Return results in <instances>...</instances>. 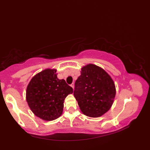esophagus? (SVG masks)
<instances>
[{"mask_svg":"<svg viewBox=\"0 0 150 150\" xmlns=\"http://www.w3.org/2000/svg\"><path fill=\"white\" fill-rule=\"evenodd\" d=\"M74 85H75V84H74V83H72V84H70V86L74 89Z\"/></svg>","mask_w":150,"mask_h":150,"instance_id":"1","label":"esophagus"}]
</instances>
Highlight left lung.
Returning a JSON list of instances; mask_svg holds the SVG:
<instances>
[{"instance_id":"obj_1","label":"left lung","mask_w":150,"mask_h":150,"mask_svg":"<svg viewBox=\"0 0 150 150\" xmlns=\"http://www.w3.org/2000/svg\"><path fill=\"white\" fill-rule=\"evenodd\" d=\"M74 96L84 115L98 117L111 108L115 96V84L103 69L88 64L81 69L75 81Z\"/></svg>"}]
</instances>
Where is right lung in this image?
Here are the masks:
<instances>
[{
	"instance_id": "add662e5",
	"label": "right lung",
	"mask_w": 150,
	"mask_h": 150,
	"mask_svg": "<svg viewBox=\"0 0 150 150\" xmlns=\"http://www.w3.org/2000/svg\"><path fill=\"white\" fill-rule=\"evenodd\" d=\"M55 69H45L30 81L26 91L28 105L35 115L51 121L61 116L66 97L73 89L64 80H59Z\"/></svg>"
}]
</instances>
